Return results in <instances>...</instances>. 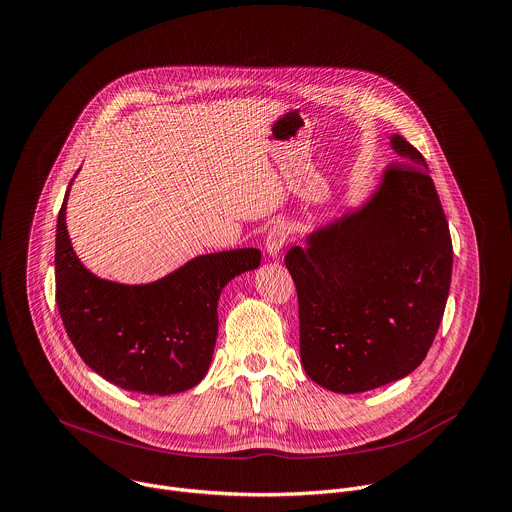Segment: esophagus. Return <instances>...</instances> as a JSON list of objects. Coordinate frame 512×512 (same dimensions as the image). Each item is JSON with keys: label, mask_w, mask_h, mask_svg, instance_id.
Returning <instances> with one entry per match:
<instances>
[{"label": "esophagus", "mask_w": 512, "mask_h": 512, "mask_svg": "<svg viewBox=\"0 0 512 512\" xmlns=\"http://www.w3.org/2000/svg\"><path fill=\"white\" fill-rule=\"evenodd\" d=\"M287 237H289V227L285 223H275L269 231H267V237H265V251L271 259H277L287 243Z\"/></svg>", "instance_id": "esophagus-1"}]
</instances>
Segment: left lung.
I'll use <instances>...</instances> for the list:
<instances>
[{"mask_svg": "<svg viewBox=\"0 0 512 512\" xmlns=\"http://www.w3.org/2000/svg\"><path fill=\"white\" fill-rule=\"evenodd\" d=\"M400 156L374 193L291 247L299 356L325 390L360 394L412 374L444 315L452 241L424 156L400 134Z\"/></svg>", "mask_w": 512, "mask_h": 512, "instance_id": "8db88e82", "label": "left lung"}]
</instances>
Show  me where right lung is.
Here are the masks:
<instances>
[{
    "label": "right lung",
    "mask_w": 512,
    "mask_h": 512,
    "mask_svg": "<svg viewBox=\"0 0 512 512\" xmlns=\"http://www.w3.org/2000/svg\"><path fill=\"white\" fill-rule=\"evenodd\" d=\"M66 191L56 227V303L68 337L90 370L148 396L195 388L209 372L221 291L253 271L261 251L199 255L156 281L128 285L94 275L78 259L68 227Z\"/></svg>",
    "instance_id": "add662e5"
}]
</instances>
